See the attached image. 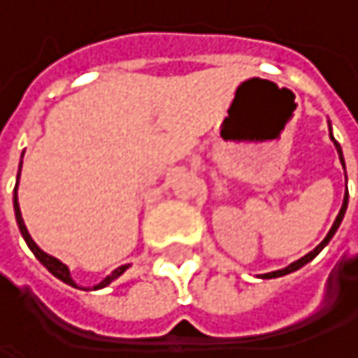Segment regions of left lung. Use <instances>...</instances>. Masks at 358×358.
I'll list each match as a JSON object with an SVG mask.
<instances>
[{
    "instance_id": "obj_1",
    "label": "left lung",
    "mask_w": 358,
    "mask_h": 358,
    "mask_svg": "<svg viewBox=\"0 0 358 358\" xmlns=\"http://www.w3.org/2000/svg\"><path fill=\"white\" fill-rule=\"evenodd\" d=\"M331 136V134H329ZM331 141H334V136H331ZM334 145H336V149H338V155H340V159H342V149H340V145L334 141ZM342 166H344V159H342ZM346 205H348V192H346V196H344V203H342V209H340V213H338V217H336V222H334V226H331V230L327 232V236L323 238V243L317 247V249H313L309 255H305L303 259H299V261H294L292 265H288L286 269H278V271H271V273H265L263 278H280V275H286V273H292V271H296V269H301L305 263H309L311 259H315L317 255H320V250L331 241V236L336 234V230H338V226H340V222H342V217H344V211H346Z\"/></svg>"
}]
</instances>
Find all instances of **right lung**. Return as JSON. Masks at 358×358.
I'll return each mask as SVG.
<instances>
[{
    "label": "right lung",
    "mask_w": 358,
    "mask_h": 358,
    "mask_svg": "<svg viewBox=\"0 0 358 358\" xmlns=\"http://www.w3.org/2000/svg\"><path fill=\"white\" fill-rule=\"evenodd\" d=\"M20 168H22V162H20ZM18 178H20V172H18ZM16 188H18V182H16ZM16 188H14V211H16V222H18V228H20V232H22V236H24V241H27V245H29V249L35 252V257L57 278V280H62V282H66L68 286H74V288H78L76 286V282L70 278V271H68V267L62 263V261H57L55 257H51V255H47V252H43V250L38 249L35 245V241L31 238V234H29V230H27V226H24V220H22V213H20V205H18V194H16ZM128 269V265H122V267H117V269H113L111 271V275H108L101 284H97L95 288H103V286H108L111 284L115 278H120L124 271Z\"/></svg>",
    "instance_id": "right-lung-1"
}]
</instances>
